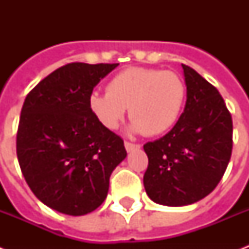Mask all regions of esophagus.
I'll use <instances>...</instances> for the list:
<instances>
[{"mask_svg":"<svg viewBox=\"0 0 249 249\" xmlns=\"http://www.w3.org/2000/svg\"><path fill=\"white\" fill-rule=\"evenodd\" d=\"M124 146H125V150H126V151H128V152L133 151V150H138V148L141 147L140 144H137V143H130V142H125Z\"/></svg>","mask_w":249,"mask_h":249,"instance_id":"obj_1","label":"esophagus"}]
</instances>
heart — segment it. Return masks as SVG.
<instances>
[{
    "label": "heart",
    "instance_id": "b5f03b06",
    "mask_svg": "<svg viewBox=\"0 0 249 249\" xmlns=\"http://www.w3.org/2000/svg\"><path fill=\"white\" fill-rule=\"evenodd\" d=\"M185 98V83L176 72L132 67L113 76L107 93L90 94L89 108L102 126L115 130L129 107L133 132L159 136L177 123Z\"/></svg>",
    "mask_w": 249,
    "mask_h": 249
}]
</instances>
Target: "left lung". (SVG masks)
Segmentation results:
<instances>
[{
	"label": "left lung",
	"mask_w": 249,
	"mask_h": 249,
	"mask_svg": "<svg viewBox=\"0 0 249 249\" xmlns=\"http://www.w3.org/2000/svg\"><path fill=\"white\" fill-rule=\"evenodd\" d=\"M187 99L165 136L143 146L148 166L144 190L158 204L196 203L216 189L231 158L232 120L218 90L182 64Z\"/></svg>",
	"instance_id": "obj_1"
}]
</instances>
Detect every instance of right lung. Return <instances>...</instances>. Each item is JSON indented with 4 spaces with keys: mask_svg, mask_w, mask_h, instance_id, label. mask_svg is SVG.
Here are the masks:
<instances>
[{
    "mask_svg": "<svg viewBox=\"0 0 249 249\" xmlns=\"http://www.w3.org/2000/svg\"><path fill=\"white\" fill-rule=\"evenodd\" d=\"M119 63H70L37 84L21 108L17 155L29 189L49 208L70 216L105 201L124 141L90 112L89 97Z\"/></svg>",
    "mask_w": 249,
    "mask_h": 249,
    "instance_id": "right-lung-1",
    "label": "right lung"
}]
</instances>
